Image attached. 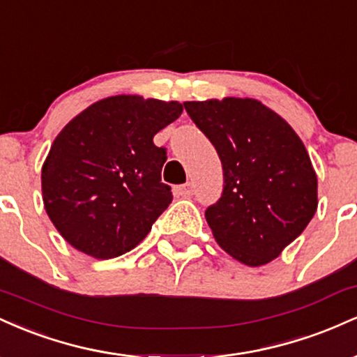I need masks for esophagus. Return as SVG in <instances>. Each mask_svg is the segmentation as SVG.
Instances as JSON below:
<instances>
[{
	"label": "esophagus",
	"mask_w": 357,
	"mask_h": 357,
	"mask_svg": "<svg viewBox=\"0 0 357 357\" xmlns=\"http://www.w3.org/2000/svg\"><path fill=\"white\" fill-rule=\"evenodd\" d=\"M192 191H195V188H192V184H191V183L181 184V186L176 188V192H178L179 196H184V198H186V196H191V195H192Z\"/></svg>",
	"instance_id": "esophagus-1"
}]
</instances>
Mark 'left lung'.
<instances>
[{
  "instance_id": "1",
  "label": "left lung",
  "mask_w": 357,
  "mask_h": 357,
  "mask_svg": "<svg viewBox=\"0 0 357 357\" xmlns=\"http://www.w3.org/2000/svg\"><path fill=\"white\" fill-rule=\"evenodd\" d=\"M223 165V192L208 206L213 236L228 255L260 267L305 230L317 210V174L304 142L255 99L184 102Z\"/></svg>"
}]
</instances>
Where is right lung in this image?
I'll return each mask as SVG.
<instances>
[{
	"instance_id": "obj_1",
	"label": "right lung",
	"mask_w": 357,
	"mask_h": 357,
	"mask_svg": "<svg viewBox=\"0 0 357 357\" xmlns=\"http://www.w3.org/2000/svg\"><path fill=\"white\" fill-rule=\"evenodd\" d=\"M183 104L114 96L73 117L42 167L48 218L73 248L100 260L130 252L173 202L161 181L166 149L155 134Z\"/></svg>"
}]
</instances>
